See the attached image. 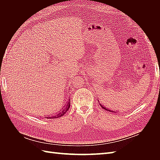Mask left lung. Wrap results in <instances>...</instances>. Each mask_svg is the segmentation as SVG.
Masks as SVG:
<instances>
[{"label": "left lung", "instance_id": "left-lung-1", "mask_svg": "<svg viewBox=\"0 0 160 160\" xmlns=\"http://www.w3.org/2000/svg\"><path fill=\"white\" fill-rule=\"evenodd\" d=\"M100 105H101V108H102L103 109H104L105 110H107V111H110V112H113V111H111V110H109V109H107V108H106L105 107V106L102 105H101V104H100Z\"/></svg>", "mask_w": 160, "mask_h": 160}]
</instances>
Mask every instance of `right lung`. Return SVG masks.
Segmentation results:
<instances>
[{
  "label": "right lung",
  "mask_w": 160,
  "mask_h": 160,
  "mask_svg": "<svg viewBox=\"0 0 160 160\" xmlns=\"http://www.w3.org/2000/svg\"><path fill=\"white\" fill-rule=\"evenodd\" d=\"M69 101H70V99H69ZM69 108H70V101H69V102L66 104V105L64 106V108H62V109L60 111V112L57 113L56 115L49 116V118H49V119H55V118H60V117H61V116H62V115H65V114L66 113L67 111L69 110Z\"/></svg>",
  "instance_id": "add662e5"
}]
</instances>
